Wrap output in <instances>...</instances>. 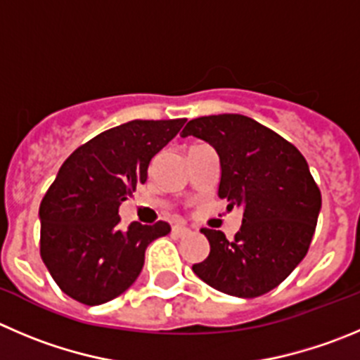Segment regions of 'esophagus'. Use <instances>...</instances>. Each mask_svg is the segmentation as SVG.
<instances>
[{
    "label": "esophagus",
    "mask_w": 360,
    "mask_h": 360,
    "mask_svg": "<svg viewBox=\"0 0 360 360\" xmlns=\"http://www.w3.org/2000/svg\"><path fill=\"white\" fill-rule=\"evenodd\" d=\"M173 233L176 237H186V235L191 233V229L186 228V226H173Z\"/></svg>",
    "instance_id": "34e87169"
}]
</instances>
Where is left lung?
<instances>
[{
	"mask_svg": "<svg viewBox=\"0 0 360 360\" xmlns=\"http://www.w3.org/2000/svg\"><path fill=\"white\" fill-rule=\"evenodd\" d=\"M214 146L221 162L219 198L242 210V226L228 240L201 229L210 255L193 265L208 286L252 299L281 285L309 249L321 194L302 153L274 131L244 115L191 120L182 138Z\"/></svg>",
	"mask_w": 360,
	"mask_h": 360,
	"instance_id": "obj_1",
	"label": "left lung"
}]
</instances>
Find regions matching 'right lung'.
Listing matches in <instances>:
<instances>
[{
	"label": "right lung",
	"mask_w": 360,
	"mask_h": 360,
	"mask_svg": "<svg viewBox=\"0 0 360 360\" xmlns=\"http://www.w3.org/2000/svg\"><path fill=\"white\" fill-rule=\"evenodd\" d=\"M186 118L132 120L95 136L63 162L40 203V256L56 285L77 302L98 306L132 286L150 242L167 222L120 228L118 208L148 178L153 157Z\"/></svg>",
	"instance_id": "1"
}]
</instances>
